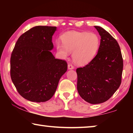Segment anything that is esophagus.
Instances as JSON below:
<instances>
[{
	"instance_id": "34e87169",
	"label": "esophagus",
	"mask_w": 133,
	"mask_h": 133,
	"mask_svg": "<svg viewBox=\"0 0 133 133\" xmlns=\"http://www.w3.org/2000/svg\"><path fill=\"white\" fill-rule=\"evenodd\" d=\"M74 69V66L71 64H68V69L69 70H72Z\"/></svg>"
}]
</instances>
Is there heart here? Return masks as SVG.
<instances>
[{
  "label": "heart",
  "instance_id": "b5f03b06",
  "mask_svg": "<svg viewBox=\"0 0 133 133\" xmlns=\"http://www.w3.org/2000/svg\"><path fill=\"white\" fill-rule=\"evenodd\" d=\"M62 40L63 43L56 42L58 52L64 57L73 52V61L80 65L90 62L100 46V39L94 33L70 31L63 36Z\"/></svg>",
  "mask_w": 133,
  "mask_h": 133
}]
</instances>
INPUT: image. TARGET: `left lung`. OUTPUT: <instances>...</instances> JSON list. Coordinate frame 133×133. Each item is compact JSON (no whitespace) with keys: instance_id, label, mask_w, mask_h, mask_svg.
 Wrapping results in <instances>:
<instances>
[{"instance_id":"1","label":"left lung","mask_w":133,"mask_h":133,"mask_svg":"<svg viewBox=\"0 0 133 133\" xmlns=\"http://www.w3.org/2000/svg\"><path fill=\"white\" fill-rule=\"evenodd\" d=\"M94 28L101 36L97 54L76 72L78 94L85 102L95 104L106 102L120 87L123 60L117 40L103 28Z\"/></svg>"}]
</instances>
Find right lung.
Returning <instances> with one entry per match:
<instances>
[{"label": "right lung", "instance_id": "add662e5", "mask_svg": "<svg viewBox=\"0 0 133 133\" xmlns=\"http://www.w3.org/2000/svg\"><path fill=\"white\" fill-rule=\"evenodd\" d=\"M56 29L45 26L30 29L19 37L11 55L12 82L18 93L30 102L50 100L67 71V62L55 58L50 51Z\"/></svg>", "mask_w": 133, "mask_h": 133}]
</instances>
